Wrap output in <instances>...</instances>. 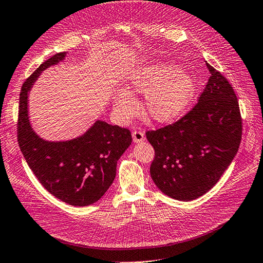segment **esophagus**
Segmentation results:
<instances>
[{
    "label": "esophagus",
    "instance_id": "esophagus-1",
    "mask_svg": "<svg viewBox=\"0 0 263 263\" xmlns=\"http://www.w3.org/2000/svg\"><path fill=\"white\" fill-rule=\"evenodd\" d=\"M133 140L134 142H136V144H140V142L145 141V134L142 132L135 130L133 133Z\"/></svg>",
    "mask_w": 263,
    "mask_h": 263
}]
</instances>
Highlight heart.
I'll return each instance as SVG.
<instances>
[{"label":"heart","instance_id":"obj_1","mask_svg":"<svg viewBox=\"0 0 263 263\" xmlns=\"http://www.w3.org/2000/svg\"><path fill=\"white\" fill-rule=\"evenodd\" d=\"M128 89L145 95L144 110L148 118L164 124L185 112L194 98L196 83L192 76L174 63L157 62L132 72ZM130 91L121 89L113 97V107L123 119L132 117L138 108L137 99Z\"/></svg>","mask_w":263,"mask_h":263}]
</instances>
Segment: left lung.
<instances>
[{
    "instance_id": "obj_1",
    "label": "left lung",
    "mask_w": 263,
    "mask_h": 263,
    "mask_svg": "<svg viewBox=\"0 0 263 263\" xmlns=\"http://www.w3.org/2000/svg\"><path fill=\"white\" fill-rule=\"evenodd\" d=\"M211 77L197 104L180 121L151 130L150 176L162 193L189 202L208 193L237 155L241 140L239 104L232 85L209 63Z\"/></svg>"
}]
</instances>
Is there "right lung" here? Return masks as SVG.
Listing matches in <instances>:
<instances>
[{"instance_id":"add662e5","label":"right lung","mask_w":263,"mask_h":263,"mask_svg":"<svg viewBox=\"0 0 263 263\" xmlns=\"http://www.w3.org/2000/svg\"><path fill=\"white\" fill-rule=\"evenodd\" d=\"M59 52L24 82L20 94L17 136L24 158L43 186L62 202L87 206L105 194L116 176L118 159L132 144L127 128L98 119L81 136L60 141L42 138L30 124L28 97L43 71L66 59Z\"/></svg>"}]
</instances>
